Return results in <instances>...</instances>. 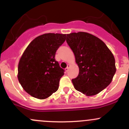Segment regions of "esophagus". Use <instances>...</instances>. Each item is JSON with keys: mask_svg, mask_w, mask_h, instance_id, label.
<instances>
[{"mask_svg": "<svg viewBox=\"0 0 129 129\" xmlns=\"http://www.w3.org/2000/svg\"><path fill=\"white\" fill-rule=\"evenodd\" d=\"M70 66H71V65H70V64H68V66H67V68H66L65 69V71H66V72H68V70H69V69H70Z\"/></svg>", "mask_w": 129, "mask_h": 129, "instance_id": "1", "label": "esophagus"}]
</instances>
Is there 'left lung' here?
Listing matches in <instances>:
<instances>
[{
	"label": "left lung",
	"mask_w": 129,
	"mask_h": 129,
	"mask_svg": "<svg viewBox=\"0 0 129 129\" xmlns=\"http://www.w3.org/2000/svg\"><path fill=\"white\" fill-rule=\"evenodd\" d=\"M66 42L79 69L78 76L72 80L75 89L86 96L99 93L110 84L116 71L113 54L102 40L85 32L67 34Z\"/></svg>",
	"instance_id": "obj_1"
}]
</instances>
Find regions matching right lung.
<instances>
[{"label": "right lung", "mask_w": 129, "mask_h": 129, "mask_svg": "<svg viewBox=\"0 0 129 129\" xmlns=\"http://www.w3.org/2000/svg\"><path fill=\"white\" fill-rule=\"evenodd\" d=\"M66 34L47 33L36 37L21 56L18 79L23 89L33 97L45 99L58 89L64 70L55 56L66 40Z\"/></svg>", "instance_id": "right-lung-1"}]
</instances>
